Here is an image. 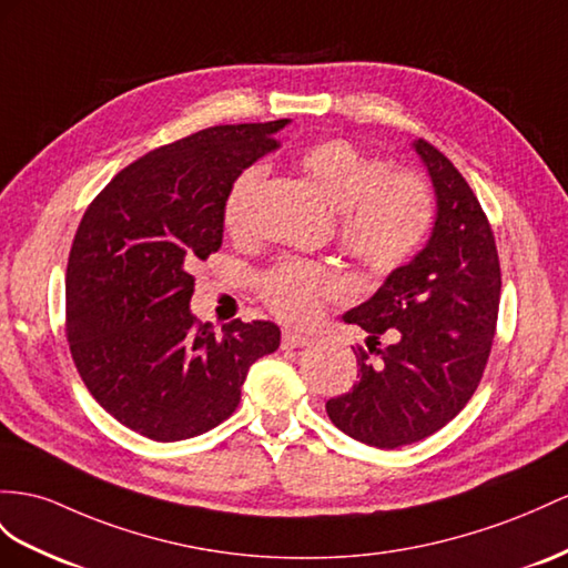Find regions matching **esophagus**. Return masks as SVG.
Returning a JSON list of instances; mask_svg holds the SVG:
<instances>
[{"label":"esophagus","mask_w":568,"mask_h":568,"mask_svg":"<svg viewBox=\"0 0 568 568\" xmlns=\"http://www.w3.org/2000/svg\"><path fill=\"white\" fill-rule=\"evenodd\" d=\"M312 341H314V338H312V336H304V333L283 331L281 345H283V351H295V347H304V345H310Z\"/></svg>","instance_id":"1"}]
</instances>
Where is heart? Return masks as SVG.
Instances as JSON below:
<instances>
[{
	"label": "heart",
	"mask_w": 568,
	"mask_h": 568,
	"mask_svg": "<svg viewBox=\"0 0 568 568\" xmlns=\"http://www.w3.org/2000/svg\"><path fill=\"white\" fill-rule=\"evenodd\" d=\"M302 170L336 209L341 250L374 273H390L423 250L436 199L429 182L413 170H388L347 139L314 141L297 153ZM264 186V170L246 168L232 180L223 201V225L230 237L246 240L254 232V209ZM347 283L333 268L302 258H285L258 281L266 307L290 324H314L324 302L345 295Z\"/></svg>",
	"instance_id": "heart-1"
}]
</instances>
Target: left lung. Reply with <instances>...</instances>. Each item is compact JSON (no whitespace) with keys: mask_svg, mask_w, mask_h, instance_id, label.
<instances>
[{"mask_svg":"<svg viewBox=\"0 0 568 568\" xmlns=\"http://www.w3.org/2000/svg\"><path fill=\"white\" fill-rule=\"evenodd\" d=\"M413 145L436 194L432 237L343 316L369 333V353L353 347L359 379L326 403L333 425L376 448L425 439L465 408L485 374L499 314V254L483 206L442 151L425 139ZM386 329L395 343L376 352ZM372 352L381 355L376 363Z\"/></svg>","mask_w":568,"mask_h":568,"instance_id":"1","label":"left lung"}]
</instances>
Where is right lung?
Instances as JSON below:
<instances>
[{"mask_svg": "<svg viewBox=\"0 0 568 568\" xmlns=\"http://www.w3.org/2000/svg\"><path fill=\"white\" fill-rule=\"evenodd\" d=\"M290 120L209 126L134 160L85 209L67 264V341L85 388L153 442L217 427L246 372L281 345L271 322L215 336L189 312L192 266L223 244L232 180Z\"/></svg>", "mask_w": 568, "mask_h": 568, "instance_id": "1", "label": "right lung"}]
</instances>
